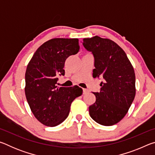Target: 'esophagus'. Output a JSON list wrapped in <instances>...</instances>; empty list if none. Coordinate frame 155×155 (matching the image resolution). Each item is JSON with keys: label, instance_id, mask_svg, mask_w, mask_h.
Masks as SVG:
<instances>
[{"label": "esophagus", "instance_id": "34e87169", "mask_svg": "<svg viewBox=\"0 0 155 155\" xmlns=\"http://www.w3.org/2000/svg\"><path fill=\"white\" fill-rule=\"evenodd\" d=\"M83 94H87L89 93V90L87 89H83Z\"/></svg>", "mask_w": 155, "mask_h": 155}]
</instances>
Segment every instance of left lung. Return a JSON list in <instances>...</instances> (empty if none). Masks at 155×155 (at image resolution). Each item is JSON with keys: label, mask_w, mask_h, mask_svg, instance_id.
I'll return each instance as SVG.
<instances>
[{"label": "left lung", "mask_w": 155, "mask_h": 155, "mask_svg": "<svg viewBox=\"0 0 155 155\" xmlns=\"http://www.w3.org/2000/svg\"><path fill=\"white\" fill-rule=\"evenodd\" d=\"M83 45L94 57L93 77H101L100 92L89 107L91 118L103 126H112L125 116L135 96V74L125 52L109 39L94 36L83 39Z\"/></svg>", "instance_id": "8db88e82"}]
</instances>
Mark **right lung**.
Returning <instances> with one entry per match:
<instances>
[{
    "instance_id": "add662e5",
    "label": "right lung",
    "mask_w": 155,
    "mask_h": 155,
    "mask_svg": "<svg viewBox=\"0 0 155 155\" xmlns=\"http://www.w3.org/2000/svg\"><path fill=\"white\" fill-rule=\"evenodd\" d=\"M79 51L77 38H54L46 41L34 53L25 73V95L31 111L44 125L56 127L67 118L72 101L81 96L77 85L58 87L64 76L65 61Z\"/></svg>"
}]
</instances>
